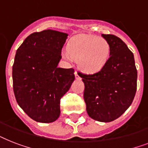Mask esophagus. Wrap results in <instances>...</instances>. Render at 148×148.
Instances as JSON below:
<instances>
[{
	"label": "esophagus",
	"mask_w": 148,
	"mask_h": 148,
	"mask_svg": "<svg viewBox=\"0 0 148 148\" xmlns=\"http://www.w3.org/2000/svg\"><path fill=\"white\" fill-rule=\"evenodd\" d=\"M74 75H75V78L77 79V80H80V79H81V77H80V76H79L78 74H77V71L74 72Z\"/></svg>",
	"instance_id": "obj_1"
}]
</instances>
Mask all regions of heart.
<instances>
[{
	"label": "heart",
	"instance_id": "obj_1",
	"mask_svg": "<svg viewBox=\"0 0 148 148\" xmlns=\"http://www.w3.org/2000/svg\"><path fill=\"white\" fill-rule=\"evenodd\" d=\"M68 51L63 56L67 60H77L79 67L88 74H95L105 67L110 59L111 47L109 41L95 35H81L68 45Z\"/></svg>",
	"mask_w": 148,
	"mask_h": 148
}]
</instances>
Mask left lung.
I'll return each mask as SVG.
<instances>
[{"label":"left lung","mask_w":148,"mask_h":148,"mask_svg":"<svg viewBox=\"0 0 148 148\" xmlns=\"http://www.w3.org/2000/svg\"><path fill=\"white\" fill-rule=\"evenodd\" d=\"M111 47L110 59L102 71L81 73L84 99L89 117L101 122L114 121L131 106L137 90L138 71L133 53L118 37L102 34Z\"/></svg>","instance_id":"obj_1"}]
</instances>
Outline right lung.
I'll list each match as a JSON object with an SVG mask.
<instances>
[{
    "mask_svg": "<svg viewBox=\"0 0 148 148\" xmlns=\"http://www.w3.org/2000/svg\"><path fill=\"white\" fill-rule=\"evenodd\" d=\"M67 36L53 30L35 32L17 50L13 90L18 105L35 121L51 123L58 119L60 98L75 78L73 68L58 67Z\"/></svg>",
    "mask_w": 148,
    "mask_h": 148,
    "instance_id": "1",
    "label": "right lung"
}]
</instances>
